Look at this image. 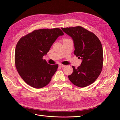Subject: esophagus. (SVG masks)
Returning a JSON list of instances; mask_svg holds the SVG:
<instances>
[{
    "instance_id": "obj_1",
    "label": "esophagus",
    "mask_w": 120,
    "mask_h": 120,
    "mask_svg": "<svg viewBox=\"0 0 120 120\" xmlns=\"http://www.w3.org/2000/svg\"><path fill=\"white\" fill-rule=\"evenodd\" d=\"M59 66L61 68H64V67L65 66H66V65H64V64H60Z\"/></svg>"
}]
</instances>
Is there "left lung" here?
<instances>
[{
	"label": "left lung",
	"mask_w": 120,
	"mask_h": 120,
	"mask_svg": "<svg viewBox=\"0 0 120 120\" xmlns=\"http://www.w3.org/2000/svg\"><path fill=\"white\" fill-rule=\"evenodd\" d=\"M74 41V54L82 60L80 66L68 76L70 81L75 86L83 88L92 84L102 71L104 57L102 45L97 36L83 27L61 28Z\"/></svg>",
	"instance_id": "left-lung-1"
}]
</instances>
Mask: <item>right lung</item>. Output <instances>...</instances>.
Returning <instances> with one entry per match:
<instances>
[{"mask_svg": "<svg viewBox=\"0 0 120 120\" xmlns=\"http://www.w3.org/2000/svg\"><path fill=\"white\" fill-rule=\"evenodd\" d=\"M64 35L60 28L34 30L21 38L17 43L14 61L16 70L27 84L36 89L48 85L58 64H48L42 58L57 38Z\"/></svg>", "mask_w": 120, "mask_h": 120, "instance_id": "right-lung-1", "label": "right lung"}]
</instances>
